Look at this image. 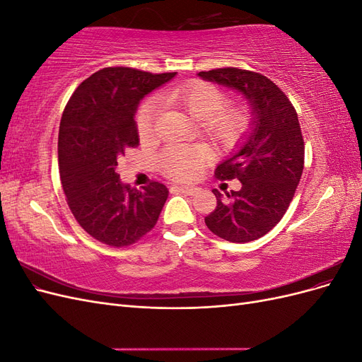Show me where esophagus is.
I'll return each instance as SVG.
<instances>
[{"label":"esophagus","mask_w":362,"mask_h":362,"mask_svg":"<svg viewBox=\"0 0 362 362\" xmlns=\"http://www.w3.org/2000/svg\"><path fill=\"white\" fill-rule=\"evenodd\" d=\"M180 192H182V193H185V194H194L196 192H198L199 189L198 187H189V185H178L177 187Z\"/></svg>","instance_id":"1"}]
</instances>
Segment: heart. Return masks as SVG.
<instances>
[{
  "instance_id": "1",
  "label": "heart",
  "mask_w": 362,
  "mask_h": 362,
  "mask_svg": "<svg viewBox=\"0 0 362 362\" xmlns=\"http://www.w3.org/2000/svg\"><path fill=\"white\" fill-rule=\"evenodd\" d=\"M161 98L166 103L187 112L193 119L202 120V134L218 148L235 145L250 128L252 112L247 105H226V93L213 83L193 80L166 90ZM158 103L146 100L136 115L137 133L141 140H148L156 131ZM204 161V152L192 146H169L160 156V168L168 177L178 181H189L198 175Z\"/></svg>"
}]
</instances>
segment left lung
Wrapping results in <instances>:
<instances>
[{
    "instance_id": "obj_1",
    "label": "left lung",
    "mask_w": 362,
    "mask_h": 362,
    "mask_svg": "<svg viewBox=\"0 0 362 362\" xmlns=\"http://www.w3.org/2000/svg\"><path fill=\"white\" fill-rule=\"evenodd\" d=\"M198 75L233 87L252 105L250 133L214 172L218 180H240L242 189L225 198L214 189L217 206L205 217V225L231 243L254 242L284 217L300 181L305 145L298 113L287 95L262 74L221 68Z\"/></svg>"
}]
</instances>
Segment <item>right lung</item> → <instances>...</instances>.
Wrapping results in <instances>:
<instances>
[{"instance_id":"add662e5","label":"right lung","mask_w":362,"mask_h":362,"mask_svg":"<svg viewBox=\"0 0 362 362\" xmlns=\"http://www.w3.org/2000/svg\"><path fill=\"white\" fill-rule=\"evenodd\" d=\"M177 72L104 68L84 80L68 101L59 129V169L75 221L98 242L134 245L156 226L166 185L140 190L119 180L117 161L139 145L136 110L141 98Z\"/></svg>"}]
</instances>
